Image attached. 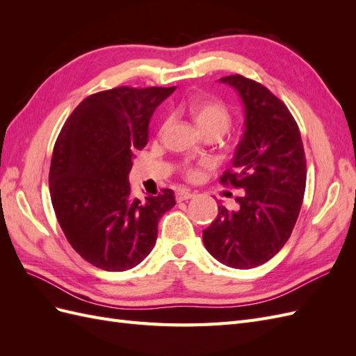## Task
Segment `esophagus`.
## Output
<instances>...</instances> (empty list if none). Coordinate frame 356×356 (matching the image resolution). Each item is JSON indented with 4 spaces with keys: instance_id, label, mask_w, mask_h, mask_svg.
Masks as SVG:
<instances>
[{
    "instance_id": "34e87169",
    "label": "esophagus",
    "mask_w": 356,
    "mask_h": 356,
    "mask_svg": "<svg viewBox=\"0 0 356 356\" xmlns=\"http://www.w3.org/2000/svg\"><path fill=\"white\" fill-rule=\"evenodd\" d=\"M193 196H195V193H191V191L187 190V188H179V190L177 191V195H175V197H177L178 202L188 200V199H191Z\"/></svg>"
}]
</instances>
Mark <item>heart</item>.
<instances>
[{
    "label": "heart",
    "instance_id": "b5f03b06",
    "mask_svg": "<svg viewBox=\"0 0 356 356\" xmlns=\"http://www.w3.org/2000/svg\"><path fill=\"white\" fill-rule=\"evenodd\" d=\"M188 114L202 134L209 131L222 134L227 131L232 123V115L227 106L213 98H197L191 101L188 105ZM182 170L187 178H196L199 174V169L190 163H186Z\"/></svg>",
    "mask_w": 356,
    "mask_h": 356
}]
</instances>
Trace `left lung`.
<instances>
[{
    "label": "left lung",
    "mask_w": 356,
    "mask_h": 356,
    "mask_svg": "<svg viewBox=\"0 0 356 356\" xmlns=\"http://www.w3.org/2000/svg\"><path fill=\"white\" fill-rule=\"evenodd\" d=\"M220 81L245 104V134L220 182L245 191L236 211L220 204L203 243L220 263L252 268L275 257L293 233L306 190V156L296 118L266 86L241 74Z\"/></svg>",
    "instance_id": "8db88e82"
}]
</instances>
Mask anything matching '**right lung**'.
<instances>
[{
    "mask_svg": "<svg viewBox=\"0 0 356 356\" xmlns=\"http://www.w3.org/2000/svg\"><path fill=\"white\" fill-rule=\"evenodd\" d=\"M174 90L120 86L93 93L71 113L55 143L53 209L75 252L102 270L141 263L156 243L161 215L175 207L172 190L141 202L127 181L134 154L147 145L149 118Z\"/></svg>",
    "mask_w": 356,
    "mask_h": 356,
    "instance_id": "right-lung-1",
    "label": "right lung"
}]
</instances>
